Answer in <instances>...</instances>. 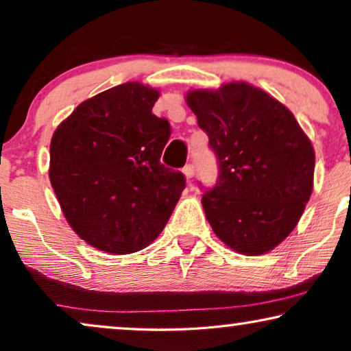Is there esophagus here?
<instances>
[{
    "label": "esophagus",
    "instance_id": "1",
    "mask_svg": "<svg viewBox=\"0 0 351 351\" xmlns=\"http://www.w3.org/2000/svg\"><path fill=\"white\" fill-rule=\"evenodd\" d=\"M182 172H184L186 180H191L195 176V167H193V165H186L184 169H182Z\"/></svg>",
    "mask_w": 351,
    "mask_h": 351
}]
</instances>
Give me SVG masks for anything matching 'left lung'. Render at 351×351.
Segmentation results:
<instances>
[{"label": "left lung", "mask_w": 351, "mask_h": 351, "mask_svg": "<svg viewBox=\"0 0 351 351\" xmlns=\"http://www.w3.org/2000/svg\"><path fill=\"white\" fill-rule=\"evenodd\" d=\"M186 105L219 160L203 209L238 254L262 256L289 237L313 190L315 150L286 105L244 81L191 89Z\"/></svg>", "instance_id": "8db88e82"}]
</instances>
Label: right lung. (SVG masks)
I'll return each instance as SVG.
<instances>
[{"label": "right lung", "mask_w": 351, "mask_h": 351, "mask_svg": "<svg viewBox=\"0 0 351 351\" xmlns=\"http://www.w3.org/2000/svg\"><path fill=\"white\" fill-rule=\"evenodd\" d=\"M160 90L129 81L81 102L52 134L49 180L66 222L99 251L132 254L166 227L185 177L160 162Z\"/></svg>", "instance_id": "1"}]
</instances>
